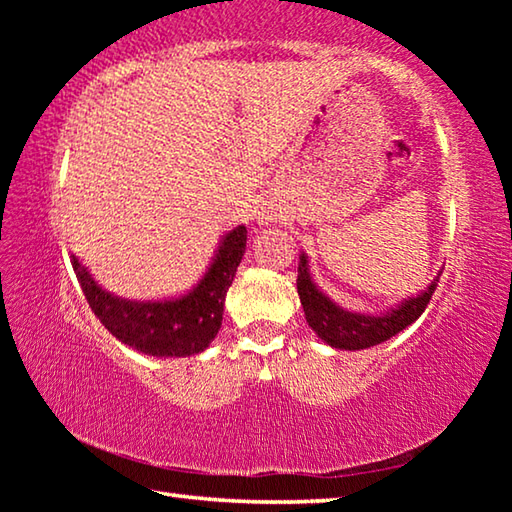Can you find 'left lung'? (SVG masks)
<instances>
[{
	"instance_id": "obj_1",
	"label": "left lung",
	"mask_w": 512,
	"mask_h": 512,
	"mask_svg": "<svg viewBox=\"0 0 512 512\" xmlns=\"http://www.w3.org/2000/svg\"><path fill=\"white\" fill-rule=\"evenodd\" d=\"M436 287L438 277L427 289L418 293V296L404 300L402 305L388 309L386 314H352V311L336 307L334 302L316 287L309 275L305 255H300L298 264V296L302 302V309H305L307 323L327 345L339 350H366L372 348V345L388 341L395 334H400L402 329L415 323L422 311L427 309Z\"/></svg>"
}]
</instances>
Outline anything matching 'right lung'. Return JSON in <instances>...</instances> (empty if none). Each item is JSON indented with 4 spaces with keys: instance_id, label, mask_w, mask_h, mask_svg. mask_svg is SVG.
<instances>
[{
    "instance_id": "obj_1",
    "label": "right lung",
    "mask_w": 512,
    "mask_h": 512,
    "mask_svg": "<svg viewBox=\"0 0 512 512\" xmlns=\"http://www.w3.org/2000/svg\"><path fill=\"white\" fill-rule=\"evenodd\" d=\"M246 253V228L239 225L223 237L212 266L187 296L158 302L117 298L101 289L79 259L72 255L74 273L103 327L151 357H192L203 352L219 332L223 302L237 266Z\"/></svg>"
}]
</instances>
